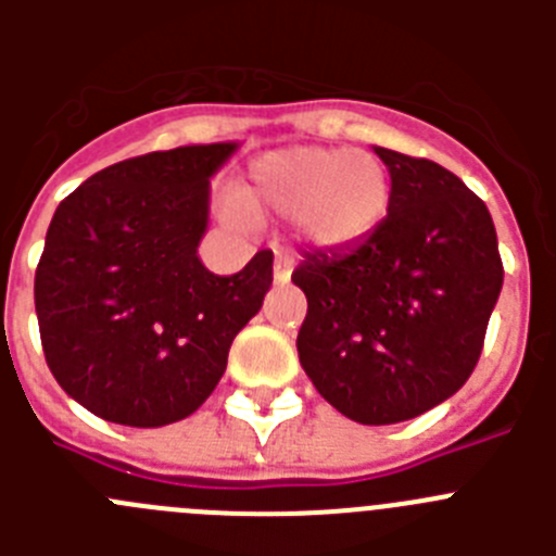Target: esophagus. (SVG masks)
I'll return each instance as SVG.
<instances>
[{
    "label": "esophagus",
    "mask_w": 556,
    "mask_h": 556,
    "mask_svg": "<svg viewBox=\"0 0 556 556\" xmlns=\"http://www.w3.org/2000/svg\"><path fill=\"white\" fill-rule=\"evenodd\" d=\"M292 258H289V255H278V258H275V264H273V278H275V283H287L289 278H292Z\"/></svg>",
    "instance_id": "obj_1"
}]
</instances>
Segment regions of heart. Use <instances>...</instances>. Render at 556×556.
Returning <instances> with one entry per match:
<instances>
[{"label": "heart", "mask_w": 556, "mask_h": 556, "mask_svg": "<svg viewBox=\"0 0 556 556\" xmlns=\"http://www.w3.org/2000/svg\"><path fill=\"white\" fill-rule=\"evenodd\" d=\"M244 214H292L294 228L317 248H348L381 225L390 205V175L370 152L339 147H289L250 166L236 194ZM230 217L242 212L230 208Z\"/></svg>", "instance_id": "obj_1"}]
</instances>
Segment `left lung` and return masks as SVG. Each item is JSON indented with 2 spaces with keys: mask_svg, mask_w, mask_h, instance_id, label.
Here are the masks:
<instances>
[{
  "mask_svg": "<svg viewBox=\"0 0 556 556\" xmlns=\"http://www.w3.org/2000/svg\"><path fill=\"white\" fill-rule=\"evenodd\" d=\"M387 217L367 239L303 255L301 365L337 412L365 426L412 420L473 372L504 283L484 200L429 159L376 147Z\"/></svg>",
  "mask_w": 556,
  "mask_h": 556,
  "instance_id": "1",
  "label": "left lung"
}]
</instances>
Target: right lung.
<instances>
[{
	"mask_svg": "<svg viewBox=\"0 0 556 556\" xmlns=\"http://www.w3.org/2000/svg\"><path fill=\"white\" fill-rule=\"evenodd\" d=\"M236 144L147 152L77 186L49 223L36 314L58 384L102 420H184L223 378L264 303L273 250L219 278L198 258L208 178Z\"/></svg>",
	"mask_w": 556,
	"mask_h": 556,
	"instance_id": "obj_1",
	"label": "right lung"
}]
</instances>
